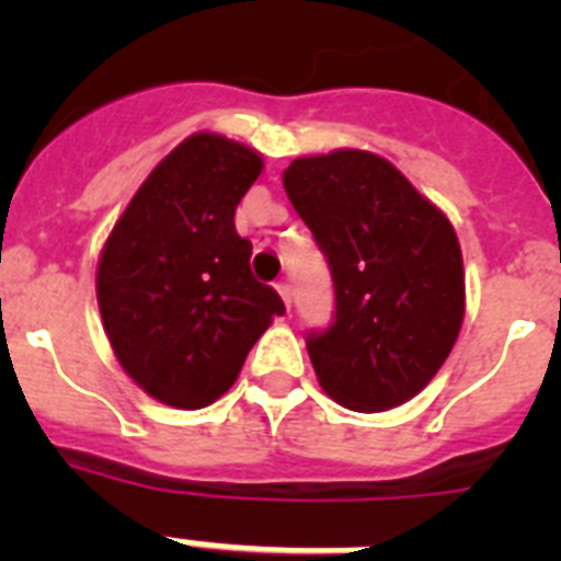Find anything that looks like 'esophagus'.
I'll list each match as a JSON object with an SVG mask.
<instances>
[{"mask_svg":"<svg viewBox=\"0 0 561 561\" xmlns=\"http://www.w3.org/2000/svg\"><path fill=\"white\" fill-rule=\"evenodd\" d=\"M277 295L284 297L286 309H289V306H291V286L286 284V280H280V284H277Z\"/></svg>","mask_w":561,"mask_h":561,"instance_id":"1","label":"esophagus"}]
</instances>
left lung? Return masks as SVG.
Instances as JSON below:
<instances>
[{
	"mask_svg": "<svg viewBox=\"0 0 561 561\" xmlns=\"http://www.w3.org/2000/svg\"><path fill=\"white\" fill-rule=\"evenodd\" d=\"M334 280V323L306 336L320 388L381 413L427 388L463 323L458 236L399 168L370 151L300 157L284 171Z\"/></svg>",
	"mask_w": 561,
	"mask_h": 561,
	"instance_id": "left-lung-1",
	"label": "left lung"
}]
</instances>
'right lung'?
Listing matches in <instances>:
<instances>
[{"mask_svg":"<svg viewBox=\"0 0 561 561\" xmlns=\"http://www.w3.org/2000/svg\"><path fill=\"white\" fill-rule=\"evenodd\" d=\"M264 160L199 131L148 173L98 261V306L112 351L148 396L180 410L232 388L255 340L286 311L252 277L236 207Z\"/></svg>","mask_w":561,"mask_h":561,"instance_id":"1","label":"right lung"}]
</instances>
